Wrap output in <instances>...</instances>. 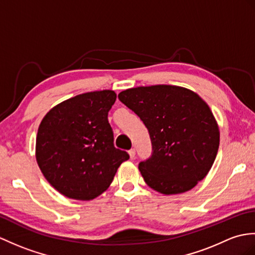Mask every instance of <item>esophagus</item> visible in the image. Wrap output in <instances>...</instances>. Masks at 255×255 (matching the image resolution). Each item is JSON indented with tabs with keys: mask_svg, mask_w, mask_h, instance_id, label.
Listing matches in <instances>:
<instances>
[{
	"mask_svg": "<svg viewBox=\"0 0 255 255\" xmlns=\"http://www.w3.org/2000/svg\"><path fill=\"white\" fill-rule=\"evenodd\" d=\"M129 156H130V158H134V156H135V150L134 149H131V150H129Z\"/></svg>",
	"mask_w": 255,
	"mask_h": 255,
	"instance_id": "34e87169",
	"label": "esophagus"
}]
</instances>
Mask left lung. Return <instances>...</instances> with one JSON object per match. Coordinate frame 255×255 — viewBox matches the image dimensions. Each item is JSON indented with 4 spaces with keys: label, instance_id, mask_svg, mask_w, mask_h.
<instances>
[{
    "label": "left lung",
    "instance_id": "left-lung-1",
    "mask_svg": "<svg viewBox=\"0 0 255 255\" xmlns=\"http://www.w3.org/2000/svg\"><path fill=\"white\" fill-rule=\"evenodd\" d=\"M118 99L149 130L152 154L139 163L147 186L177 194L191 190L208 175L220 146V129L197 93L156 85L127 89Z\"/></svg>",
    "mask_w": 255,
    "mask_h": 255
}]
</instances>
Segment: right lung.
Here are the masks:
<instances>
[{
  "mask_svg": "<svg viewBox=\"0 0 255 255\" xmlns=\"http://www.w3.org/2000/svg\"><path fill=\"white\" fill-rule=\"evenodd\" d=\"M115 101L112 90L82 93L54 106L41 122L35 157L45 179L65 197L97 198L129 158L114 146L108 115Z\"/></svg>",
  "mask_w": 255,
  "mask_h": 255,
  "instance_id": "obj_1",
  "label": "right lung"
}]
</instances>
